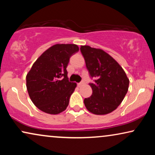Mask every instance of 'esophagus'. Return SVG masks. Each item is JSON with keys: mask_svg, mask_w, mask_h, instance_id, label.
I'll use <instances>...</instances> for the list:
<instances>
[{"mask_svg": "<svg viewBox=\"0 0 155 155\" xmlns=\"http://www.w3.org/2000/svg\"><path fill=\"white\" fill-rule=\"evenodd\" d=\"M82 84H84V82H79V83H78V87H80V86H82Z\"/></svg>", "mask_w": 155, "mask_h": 155, "instance_id": "esophagus-1", "label": "esophagus"}]
</instances>
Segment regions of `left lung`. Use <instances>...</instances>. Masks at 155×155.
Listing matches in <instances>:
<instances>
[{"label": "left lung", "mask_w": 155, "mask_h": 155, "mask_svg": "<svg viewBox=\"0 0 155 155\" xmlns=\"http://www.w3.org/2000/svg\"><path fill=\"white\" fill-rule=\"evenodd\" d=\"M80 51L94 83L92 96L84 99L87 109L96 115H104L117 109L124 100L129 79L115 59L100 48L81 46Z\"/></svg>", "instance_id": "obj_1"}]
</instances>
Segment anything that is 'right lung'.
I'll return each instance as SVG.
<instances>
[{
    "instance_id": "right-lung-1",
    "label": "right lung",
    "mask_w": 155,
    "mask_h": 155,
    "mask_svg": "<svg viewBox=\"0 0 155 155\" xmlns=\"http://www.w3.org/2000/svg\"><path fill=\"white\" fill-rule=\"evenodd\" d=\"M78 51L76 44H57L34 63L26 76V85L31 101L41 111L58 114L66 109L77 86L68 80L66 68Z\"/></svg>"
}]
</instances>
